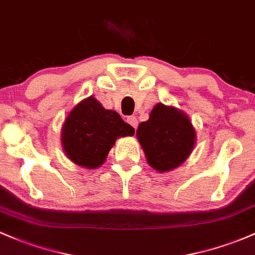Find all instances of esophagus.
<instances>
[{
	"mask_svg": "<svg viewBox=\"0 0 255 255\" xmlns=\"http://www.w3.org/2000/svg\"><path fill=\"white\" fill-rule=\"evenodd\" d=\"M127 122L132 126L134 129H136V127H138V120H136L135 116H128Z\"/></svg>",
	"mask_w": 255,
	"mask_h": 255,
	"instance_id": "esophagus-1",
	"label": "esophagus"
}]
</instances>
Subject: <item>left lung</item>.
I'll list each match as a JSON object with an SVG mask.
<instances>
[{"label": "left lung", "instance_id": "obj_1", "mask_svg": "<svg viewBox=\"0 0 255 255\" xmlns=\"http://www.w3.org/2000/svg\"><path fill=\"white\" fill-rule=\"evenodd\" d=\"M147 163L159 173L177 168L195 146L196 132L185 113L162 103L151 110L147 121L136 129Z\"/></svg>", "mask_w": 255, "mask_h": 255}]
</instances>
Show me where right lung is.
Returning <instances> with one entry per match:
<instances>
[{
  "instance_id": "obj_1",
  "label": "right lung",
  "mask_w": 255,
  "mask_h": 255,
  "mask_svg": "<svg viewBox=\"0 0 255 255\" xmlns=\"http://www.w3.org/2000/svg\"><path fill=\"white\" fill-rule=\"evenodd\" d=\"M133 134L134 128L116 111L106 110L89 97L70 111L61 129V144L74 163L94 169L104 163L117 138Z\"/></svg>"
}]
</instances>
